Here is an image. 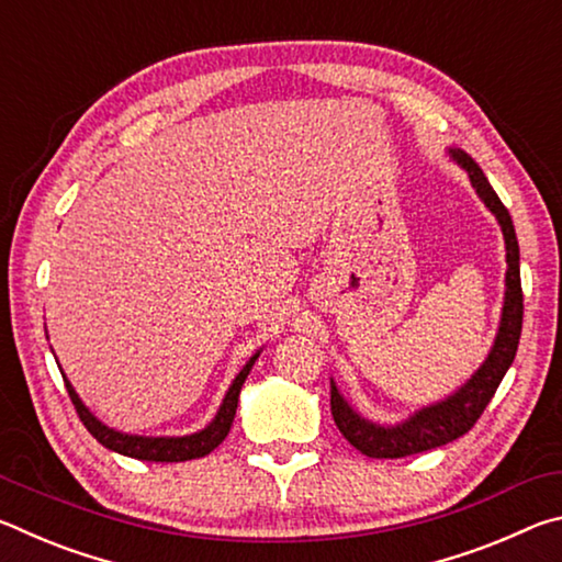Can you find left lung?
Segmentation results:
<instances>
[{"mask_svg": "<svg viewBox=\"0 0 562 562\" xmlns=\"http://www.w3.org/2000/svg\"><path fill=\"white\" fill-rule=\"evenodd\" d=\"M456 166H461L469 173L471 186L481 203L488 207L491 215L496 217L506 243V292H503V307L496 337L488 349V357L481 361V367L465 379V382L439 402L418 406L414 414L396 424H379L372 418L361 416L351 406L345 394L339 392L335 379H329V404L331 416H335L337 429L345 434V439L372 459H402V456L422 453L439 449L459 439L471 426L479 422L483 408L496 394L498 384L516 359L520 327H522V292H520V250L516 227H513L510 213L501 203L496 190L491 188L488 178L483 176L481 166L461 148H446Z\"/></svg>", "mask_w": 562, "mask_h": 562, "instance_id": "left-lung-1", "label": "left lung"}]
</instances>
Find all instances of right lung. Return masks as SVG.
Here are the masks:
<instances>
[{
	"label": "right lung",
	"mask_w": 562,
	"mask_h": 562,
	"mask_svg": "<svg viewBox=\"0 0 562 562\" xmlns=\"http://www.w3.org/2000/svg\"><path fill=\"white\" fill-rule=\"evenodd\" d=\"M260 351L262 349L255 351V355L245 361V367L240 369V372H237V376L233 379V384L227 386L223 402H221V406H217V412H215L211 422H207L203 429H198L193 434H186V436H140V434H126V431L111 429V426L103 424L101 418L93 414L87 404L81 402V396L76 394L74 384L69 382V379H66L64 369L61 367L59 369H61L66 392H69L71 402L76 406V414H79L83 426H87L89 434L101 446H106L109 451H116L121 456H128V459L178 463V461H190V459H203V456H207L225 441V436L233 426L237 398H240V389L245 384L247 374H250L255 359L260 357Z\"/></svg>",
	"instance_id": "add662e5"
}]
</instances>
